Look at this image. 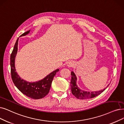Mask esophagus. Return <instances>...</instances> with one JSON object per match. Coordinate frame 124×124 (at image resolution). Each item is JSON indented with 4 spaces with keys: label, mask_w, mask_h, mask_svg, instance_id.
Masks as SVG:
<instances>
[{
    "label": "esophagus",
    "mask_w": 124,
    "mask_h": 124,
    "mask_svg": "<svg viewBox=\"0 0 124 124\" xmlns=\"http://www.w3.org/2000/svg\"><path fill=\"white\" fill-rule=\"evenodd\" d=\"M74 66V62L73 61H70L69 62L68 64H67V66L69 68H71V67H73Z\"/></svg>",
    "instance_id": "1"
}]
</instances>
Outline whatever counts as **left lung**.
I'll list each match as a JSON object with an SVG mask.
<instances>
[{"label":"left lung","instance_id":"1","mask_svg":"<svg viewBox=\"0 0 124 124\" xmlns=\"http://www.w3.org/2000/svg\"><path fill=\"white\" fill-rule=\"evenodd\" d=\"M71 90L73 95L75 96L76 98L79 99H91L95 97L98 95H99L104 91H105L107 87L109 85H108L107 87L103 90L96 91V92H86L82 91L79 88L76 84L77 81V77L75 75V73L73 71L71 72Z\"/></svg>","mask_w":124,"mask_h":124}]
</instances>
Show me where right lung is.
<instances>
[{
    "label": "right lung",
    "mask_w": 124,
    "mask_h": 124,
    "mask_svg": "<svg viewBox=\"0 0 124 124\" xmlns=\"http://www.w3.org/2000/svg\"><path fill=\"white\" fill-rule=\"evenodd\" d=\"M30 30L23 33L20 37L27 35ZM19 38L15 44L13 50L11 55L10 64L11 76L14 85L24 95L33 99H39L45 97L50 91L53 79L59 69L53 71L42 80L33 82H29L21 79L16 72L15 62L18 51Z\"/></svg>",
    "instance_id": "add662e5"
}]
</instances>
